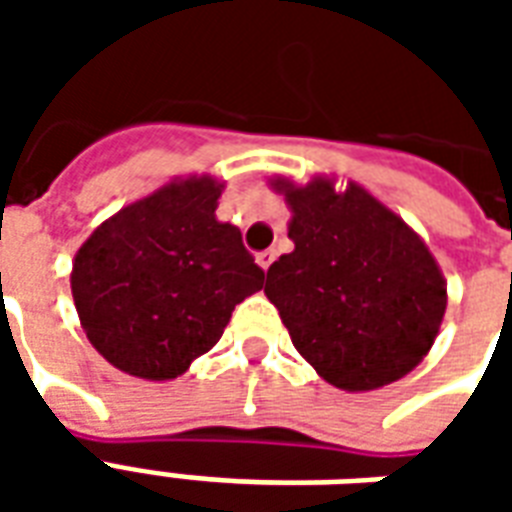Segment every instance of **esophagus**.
Returning <instances> with one entry per match:
<instances>
[{
  "label": "esophagus",
  "instance_id": "obj_1",
  "mask_svg": "<svg viewBox=\"0 0 512 512\" xmlns=\"http://www.w3.org/2000/svg\"><path fill=\"white\" fill-rule=\"evenodd\" d=\"M274 257H277V252H274V249H266V252H260V255H257V266L263 268V271H268V266L274 263Z\"/></svg>",
  "mask_w": 512,
  "mask_h": 512
}]
</instances>
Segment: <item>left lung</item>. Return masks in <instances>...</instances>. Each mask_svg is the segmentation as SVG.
I'll return each instance as SVG.
<instances>
[{"mask_svg":"<svg viewBox=\"0 0 512 512\" xmlns=\"http://www.w3.org/2000/svg\"><path fill=\"white\" fill-rule=\"evenodd\" d=\"M293 252L271 263L266 296L315 373L345 392L408 376L428 356L447 282L425 241L365 186L274 178Z\"/></svg>","mask_w":512,"mask_h":512,"instance_id":"1","label":"left lung"}]
</instances>
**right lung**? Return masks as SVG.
<instances>
[{
  "mask_svg": "<svg viewBox=\"0 0 512 512\" xmlns=\"http://www.w3.org/2000/svg\"><path fill=\"white\" fill-rule=\"evenodd\" d=\"M224 183L189 175L120 208L73 257L71 293L98 354L169 381L219 343L235 304L263 288L241 230L216 219Z\"/></svg>",
  "mask_w": 512,
  "mask_h": 512,
  "instance_id": "obj_1",
  "label": "right lung"
}]
</instances>
